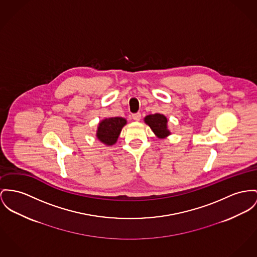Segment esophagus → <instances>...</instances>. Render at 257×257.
<instances>
[{
	"mask_svg": "<svg viewBox=\"0 0 257 257\" xmlns=\"http://www.w3.org/2000/svg\"><path fill=\"white\" fill-rule=\"evenodd\" d=\"M133 119H134L135 120H137V121L140 120V119H141V114H140V113L134 114V115H133Z\"/></svg>",
	"mask_w": 257,
	"mask_h": 257,
	"instance_id": "1",
	"label": "esophagus"
}]
</instances>
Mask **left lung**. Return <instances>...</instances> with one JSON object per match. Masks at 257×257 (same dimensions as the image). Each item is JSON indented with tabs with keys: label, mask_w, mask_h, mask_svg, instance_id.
Returning <instances> with one entry per match:
<instances>
[{
	"label": "left lung",
	"mask_w": 257,
	"mask_h": 257,
	"mask_svg": "<svg viewBox=\"0 0 257 257\" xmlns=\"http://www.w3.org/2000/svg\"><path fill=\"white\" fill-rule=\"evenodd\" d=\"M144 122L150 126L155 136L164 139L170 137L171 135V131L168 126V118L163 114H150L144 118Z\"/></svg>",
	"instance_id": "1"
}]
</instances>
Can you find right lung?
I'll list each match as a JSON object with an SVG mask.
<instances>
[{
    "label": "right lung",
    "mask_w": 257,
    "mask_h": 257,
    "mask_svg": "<svg viewBox=\"0 0 257 257\" xmlns=\"http://www.w3.org/2000/svg\"><path fill=\"white\" fill-rule=\"evenodd\" d=\"M126 124V120L122 117L105 118L98 122L96 138L106 146L114 145L120 137L121 128Z\"/></svg>",
    "instance_id": "right-lung-1"
}]
</instances>
